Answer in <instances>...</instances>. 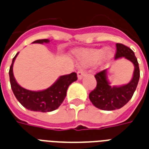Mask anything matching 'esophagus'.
I'll list each match as a JSON object with an SVG mask.
<instances>
[{
    "label": "esophagus",
    "mask_w": 149,
    "mask_h": 149,
    "mask_svg": "<svg viewBox=\"0 0 149 149\" xmlns=\"http://www.w3.org/2000/svg\"><path fill=\"white\" fill-rule=\"evenodd\" d=\"M86 74V71H84V70H79V71L77 72V77H78V79H81Z\"/></svg>",
    "instance_id": "esophagus-1"
}]
</instances>
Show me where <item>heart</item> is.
<instances>
[{"label":"heart","mask_w":149,"mask_h":149,"mask_svg":"<svg viewBox=\"0 0 149 149\" xmlns=\"http://www.w3.org/2000/svg\"><path fill=\"white\" fill-rule=\"evenodd\" d=\"M112 52L108 49H84L79 52V60L82 65H91L97 63L101 58L102 61L106 62L111 58Z\"/></svg>","instance_id":"1"}]
</instances>
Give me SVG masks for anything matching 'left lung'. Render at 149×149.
I'll list each match as a JSON object with an SVG mask.
<instances>
[{"label":"left lung","mask_w":149,"mask_h":149,"mask_svg":"<svg viewBox=\"0 0 149 149\" xmlns=\"http://www.w3.org/2000/svg\"><path fill=\"white\" fill-rule=\"evenodd\" d=\"M115 59L125 57L131 61L134 65L132 79L126 85L120 86H111L107 81V70L97 72L95 75L97 86L89 94L92 104L104 111H113L124 107L132 99L139 84L140 77L139 63L134 52L126 45L117 43Z\"/></svg>","instance_id":"1"}]
</instances>
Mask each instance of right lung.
<instances>
[{
    "mask_svg": "<svg viewBox=\"0 0 149 149\" xmlns=\"http://www.w3.org/2000/svg\"><path fill=\"white\" fill-rule=\"evenodd\" d=\"M48 43L49 39H39L33 42V43ZM13 58L12 63L9 70L10 86L15 94V97L20 102L22 106L28 110L39 112H49L55 111L63 103L66 91L70 84L77 80V75L76 72L70 74L61 76L50 87L42 91H31L23 88L17 84L13 74V64L17 57Z\"/></svg>",
    "mask_w": 149,
    "mask_h": 149,
    "instance_id": "obj_1",
    "label": "right lung"
}]
</instances>
